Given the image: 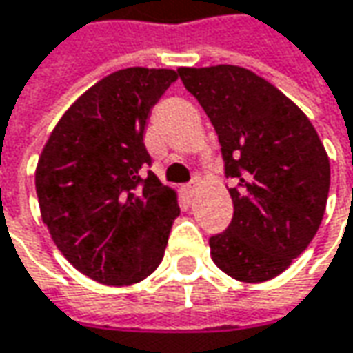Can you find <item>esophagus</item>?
I'll return each mask as SVG.
<instances>
[{
    "label": "esophagus",
    "instance_id": "obj_1",
    "mask_svg": "<svg viewBox=\"0 0 353 353\" xmlns=\"http://www.w3.org/2000/svg\"><path fill=\"white\" fill-rule=\"evenodd\" d=\"M198 186H200V183H198V181H192V183L184 184V186H183V192H184V194H186V196H188V198H192V196H194V194H196Z\"/></svg>",
    "mask_w": 353,
    "mask_h": 353
}]
</instances>
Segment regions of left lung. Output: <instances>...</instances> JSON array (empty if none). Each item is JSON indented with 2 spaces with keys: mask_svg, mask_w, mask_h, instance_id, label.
<instances>
[{
  "mask_svg": "<svg viewBox=\"0 0 353 353\" xmlns=\"http://www.w3.org/2000/svg\"><path fill=\"white\" fill-rule=\"evenodd\" d=\"M218 133L234 218L210 237L225 275L263 283L281 275L319 232L330 188V161L303 110L241 66L179 68Z\"/></svg>",
  "mask_w": 353,
  "mask_h": 353,
  "instance_id": "obj_1",
  "label": "left lung"
}]
</instances>
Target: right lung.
I'll use <instances>...</instances> for the list:
<instances>
[{
  "mask_svg": "<svg viewBox=\"0 0 353 353\" xmlns=\"http://www.w3.org/2000/svg\"><path fill=\"white\" fill-rule=\"evenodd\" d=\"M179 78L123 68L86 90L52 129L34 170L41 218L61 253L102 285L128 287L163 261L176 192L145 165L151 108Z\"/></svg>",
  "mask_w": 353,
  "mask_h": 353,
  "instance_id": "add662e5",
  "label": "right lung"
}]
</instances>
